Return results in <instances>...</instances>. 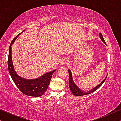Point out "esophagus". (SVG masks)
<instances>
[{
    "label": "esophagus",
    "mask_w": 121,
    "mask_h": 121,
    "mask_svg": "<svg viewBox=\"0 0 121 121\" xmlns=\"http://www.w3.org/2000/svg\"><path fill=\"white\" fill-rule=\"evenodd\" d=\"M67 61H68L67 59H66V58H63V59H62V60H61L60 64L62 65H64L67 64Z\"/></svg>",
    "instance_id": "esophagus-1"
}]
</instances>
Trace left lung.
Instances as JSON below:
<instances>
[{
    "mask_svg": "<svg viewBox=\"0 0 121 121\" xmlns=\"http://www.w3.org/2000/svg\"><path fill=\"white\" fill-rule=\"evenodd\" d=\"M99 36L103 42H104L106 44L105 41V40H104V38H103V37L102 34L101 33H99ZM68 73H69V81H68V82H69V89H70V90H71V91L72 92V93H73L74 95H76V96H81V95H89L91 93H93V92L96 91L97 90H98L100 86H102V85L104 83V82H105L106 79H107V78H106L102 82H101L100 84H99L98 85L96 86L95 87L93 88V89L91 91H89V92H84V91H81V90L79 89V87H77L76 85L74 84V82L73 80V79H72V75L71 72L69 71V70L68 71Z\"/></svg>",
    "mask_w": 121,
    "mask_h": 121,
    "instance_id": "left-lung-1",
    "label": "left lung"
}]
</instances>
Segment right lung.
Listing matches in <instances>:
<instances>
[{"label":"right lung","mask_w":121,"mask_h":121,"mask_svg":"<svg viewBox=\"0 0 121 121\" xmlns=\"http://www.w3.org/2000/svg\"><path fill=\"white\" fill-rule=\"evenodd\" d=\"M23 31H24L22 32ZM20 34H19L12 39L10 47H9L8 61L9 72L16 86L23 94L33 97L41 96L47 90L48 85L52 79V74L55 71V70L46 73L42 77L36 79H34V80H27V79H23L17 74L14 70L13 64H12L11 46Z\"/></svg>","instance_id":"obj_1"}]
</instances>
